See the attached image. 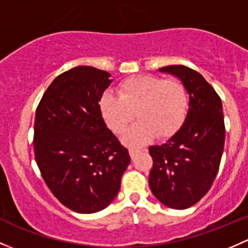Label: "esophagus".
<instances>
[{"instance_id": "34e87169", "label": "esophagus", "mask_w": 248, "mask_h": 248, "mask_svg": "<svg viewBox=\"0 0 248 248\" xmlns=\"http://www.w3.org/2000/svg\"><path fill=\"white\" fill-rule=\"evenodd\" d=\"M138 152H139V150H137V148H129V155H131L132 159L135 158Z\"/></svg>"}]
</instances>
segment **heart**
Masks as SVG:
<instances>
[{"mask_svg":"<svg viewBox=\"0 0 248 248\" xmlns=\"http://www.w3.org/2000/svg\"><path fill=\"white\" fill-rule=\"evenodd\" d=\"M117 94L103 93L98 109L104 124L116 134L126 129L135 111L139 121L122 135L126 145L141 146L157 134L170 138L186 116L189 98L184 85L177 79L152 75L133 76L120 83Z\"/></svg>","mask_w":248,"mask_h":248,"instance_id":"heart-1","label":"heart"}]
</instances>
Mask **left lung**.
Returning a JSON list of instances; mask_svg holds the SVG:
<instances>
[{
  "label": "left lung",
  "mask_w": 248,
  "mask_h": 248,
  "mask_svg": "<svg viewBox=\"0 0 248 248\" xmlns=\"http://www.w3.org/2000/svg\"><path fill=\"white\" fill-rule=\"evenodd\" d=\"M177 77L189 95L183 124L163 145L150 147L151 191L172 209H186L208 192L217 174L225 146L222 102L212 85L184 65L159 69Z\"/></svg>",
  "instance_id": "1"
}]
</instances>
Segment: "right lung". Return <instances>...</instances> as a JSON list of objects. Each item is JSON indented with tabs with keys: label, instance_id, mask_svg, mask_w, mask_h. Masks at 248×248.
Segmentation results:
<instances>
[{
	"label": "right lung",
	"instance_id": "1",
	"mask_svg": "<svg viewBox=\"0 0 248 248\" xmlns=\"http://www.w3.org/2000/svg\"><path fill=\"white\" fill-rule=\"evenodd\" d=\"M109 77L93 66L74 67L49 84L36 108V164L52 194L76 213L108 207L131 163L98 109Z\"/></svg>",
	"mask_w": 248,
	"mask_h": 248
}]
</instances>
